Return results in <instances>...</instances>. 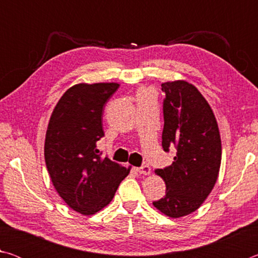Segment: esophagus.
I'll list each match as a JSON object with an SVG mask.
<instances>
[{"instance_id":"obj_1","label":"esophagus","mask_w":258,"mask_h":258,"mask_svg":"<svg viewBox=\"0 0 258 258\" xmlns=\"http://www.w3.org/2000/svg\"><path fill=\"white\" fill-rule=\"evenodd\" d=\"M137 172L141 175H149L150 174V167L148 165H143L141 167L137 168Z\"/></svg>"}]
</instances>
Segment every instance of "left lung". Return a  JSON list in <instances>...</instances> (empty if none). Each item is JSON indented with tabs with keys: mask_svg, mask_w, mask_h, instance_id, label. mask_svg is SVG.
<instances>
[{
	"mask_svg": "<svg viewBox=\"0 0 258 258\" xmlns=\"http://www.w3.org/2000/svg\"><path fill=\"white\" fill-rule=\"evenodd\" d=\"M164 130L161 146L176 149L172 165L156 169L166 195L152 204L169 217H182L202 206L220 172L222 146L217 121L202 93L185 81L161 84Z\"/></svg>",
	"mask_w": 258,
	"mask_h": 258,
	"instance_id": "obj_1",
	"label": "left lung"
}]
</instances>
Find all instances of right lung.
Returning <instances> with one entry per match:
<instances>
[{
  "mask_svg": "<svg viewBox=\"0 0 258 258\" xmlns=\"http://www.w3.org/2000/svg\"><path fill=\"white\" fill-rule=\"evenodd\" d=\"M118 87L117 83L72 86L56 103L47 126L44 157L51 181L64 203L83 215L107 206L130 173L97 149L104 137L103 107Z\"/></svg>",
  "mask_w": 258,
  "mask_h": 258,
  "instance_id": "add662e5",
  "label": "right lung"
}]
</instances>
